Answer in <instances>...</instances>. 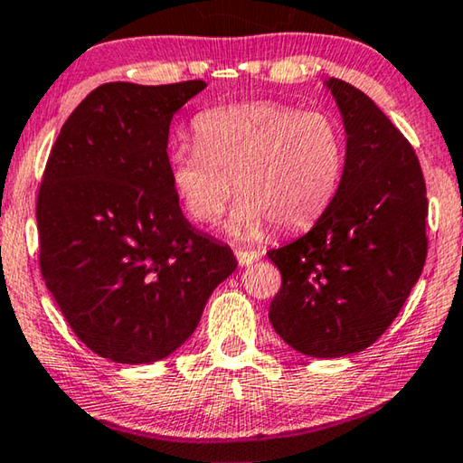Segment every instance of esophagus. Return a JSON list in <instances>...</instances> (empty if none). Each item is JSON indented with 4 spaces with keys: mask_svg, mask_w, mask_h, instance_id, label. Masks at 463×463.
Listing matches in <instances>:
<instances>
[{
    "mask_svg": "<svg viewBox=\"0 0 463 463\" xmlns=\"http://www.w3.org/2000/svg\"><path fill=\"white\" fill-rule=\"evenodd\" d=\"M234 255H237V261L239 266H251V263H255L260 260V253L258 251H245V249H237L234 251Z\"/></svg>",
    "mask_w": 463,
    "mask_h": 463,
    "instance_id": "obj_1",
    "label": "esophagus"
}]
</instances>
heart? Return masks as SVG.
Masks as SVG:
<instances>
[{
	"label": "heart",
	"instance_id": "b5f03b06",
	"mask_svg": "<svg viewBox=\"0 0 463 463\" xmlns=\"http://www.w3.org/2000/svg\"><path fill=\"white\" fill-rule=\"evenodd\" d=\"M197 148L177 146L168 177L187 216L212 226L234 194L226 231L260 239L269 222L297 231L332 203L344 173V136L332 115L274 100L234 102L194 119Z\"/></svg>",
	"mask_w": 463,
	"mask_h": 463
}]
</instances>
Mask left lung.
<instances>
[{
    "instance_id": "1",
    "label": "left lung",
    "mask_w": 463,
    "mask_h": 463,
    "mask_svg": "<svg viewBox=\"0 0 463 463\" xmlns=\"http://www.w3.org/2000/svg\"><path fill=\"white\" fill-rule=\"evenodd\" d=\"M346 134L344 173L313 229L268 258L282 274L269 324L292 350L335 358L371 346L398 317L427 258V187L387 115L342 80L324 82Z\"/></svg>"
}]
</instances>
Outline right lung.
Returning a JSON list of instances; mask_svg holds the SVG:
<instances>
[{"mask_svg": "<svg viewBox=\"0 0 463 463\" xmlns=\"http://www.w3.org/2000/svg\"><path fill=\"white\" fill-rule=\"evenodd\" d=\"M181 84H102L57 136L36 202L41 271L70 327L123 364L171 356L234 269L231 247L194 229L168 177Z\"/></svg>", "mask_w": 463, "mask_h": 463, "instance_id": "right-lung-1", "label": "right lung"}]
</instances>
